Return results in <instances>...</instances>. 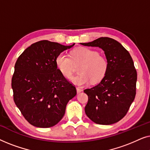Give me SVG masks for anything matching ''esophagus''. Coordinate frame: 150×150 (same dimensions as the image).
Listing matches in <instances>:
<instances>
[{
	"mask_svg": "<svg viewBox=\"0 0 150 150\" xmlns=\"http://www.w3.org/2000/svg\"><path fill=\"white\" fill-rule=\"evenodd\" d=\"M76 91L78 93H80L81 92L83 91V89H81V88H79V87H76Z\"/></svg>",
	"mask_w": 150,
	"mask_h": 150,
	"instance_id": "obj_1",
	"label": "esophagus"
}]
</instances>
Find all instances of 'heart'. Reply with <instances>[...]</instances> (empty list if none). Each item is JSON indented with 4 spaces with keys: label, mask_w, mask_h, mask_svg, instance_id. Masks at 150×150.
Returning <instances> with one entry per match:
<instances>
[{
    "label": "heart",
    "mask_w": 150,
    "mask_h": 150,
    "mask_svg": "<svg viewBox=\"0 0 150 150\" xmlns=\"http://www.w3.org/2000/svg\"><path fill=\"white\" fill-rule=\"evenodd\" d=\"M56 66L61 74L69 79L73 73V65L80 64L79 74L72 77L71 82L78 86H85L91 81L96 83L105 76L108 67L107 59L93 49L81 47L70 53V58L60 53L55 59Z\"/></svg>",
    "instance_id": "1"
}]
</instances>
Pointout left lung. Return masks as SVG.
<instances>
[{
    "label": "left lung",
    "mask_w": 150,
    "mask_h": 150,
    "mask_svg": "<svg viewBox=\"0 0 150 150\" xmlns=\"http://www.w3.org/2000/svg\"><path fill=\"white\" fill-rule=\"evenodd\" d=\"M80 44L102 49L108 62L100 83L84 90L89 98L85 113L96 124H115L126 115L136 95L137 74L132 57L120 42L109 38Z\"/></svg>",
    "instance_id": "1"
}]
</instances>
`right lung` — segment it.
<instances>
[{
  "mask_svg": "<svg viewBox=\"0 0 150 150\" xmlns=\"http://www.w3.org/2000/svg\"><path fill=\"white\" fill-rule=\"evenodd\" d=\"M42 40L25 49L18 57L11 80L13 100L33 126L50 128L61 120L75 87L57 69L58 54L74 46Z\"/></svg>",
  "mask_w": 150,
  "mask_h": 150,
  "instance_id": "add662e5",
  "label": "right lung"
}]
</instances>
